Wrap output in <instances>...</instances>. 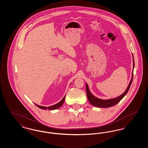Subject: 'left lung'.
<instances>
[{"label":"left lung","instance_id":"8db88e82","mask_svg":"<svg viewBox=\"0 0 148 148\" xmlns=\"http://www.w3.org/2000/svg\"><path fill=\"white\" fill-rule=\"evenodd\" d=\"M134 68V59L133 57V70ZM133 70L132 72V79L128 85V86L126 89V90L124 92L120 95L119 97L115 98L113 99H106V100H103L101 99L98 98L94 95H93L92 94V92L89 90L88 85L86 83L85 86H86V95L88 99V100L89 103L93 106L99 107V108H109L112 106H115L116 104H118L120 101L124 97V96L127 94V92L129 91V89L130 87V85L132 84V81H133Z\"/></svg>","mask_w":148,"mask_h":148}]
</instances>
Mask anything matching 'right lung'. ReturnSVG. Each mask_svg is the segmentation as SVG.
Returning a JSON list of instances; mask_svg holds the SVG:
<instances>
[{
  "label": "right lung",
  "instance_id": "obj_1",
  "mask_svg": "<svg viewBox=\"0 0 148 148\" xmlns=\"http://www.w3.org/2000/svg\"><path fill=\"white\" fill-rule=\"evenodd\" d=\"M65 95L64 97L62 99V100L59 101L58 103H57L55 105H53L52 106H50L48 107H46V106H39V105H37L35 104L36 106H37L38 108H40V109H44V110H47V109H49V110H54V109H56L59 108H60L61 106H62L64 102V100H65Z\"/></svg>",
  "mask_w": 148,
  "mask_h": 148
}]
</instances>
